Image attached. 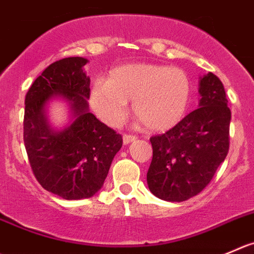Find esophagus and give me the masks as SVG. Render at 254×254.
Listing matches in <instances>:
<instances>
[{
  "label": "esophagus",
  "mask_w": 254,
  "mask_h": 254,
  "mask_svg": "<svg viewBox=\"0 0 254 254\" xmlns=\"http://www.w3.org/2000/svg\"><path fill=\"white\" fill-rule=\"evenodd\" d=\"M136 140V137L134 136V135H130V134H124V136H123V142H124V145H127L130 144V142L135 141Z\"/></svg>",
  "instance_id": "esophagus-1"
}]
</instances>
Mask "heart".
Segmentation results:
<instances>
[{
    "mask_svg": "<svg viewBox=\"0 0 254 254\" xmlns=\"http://www.w3.org/2000/svg\"><path fill=\"white\" fill-rule=\"evenodd\" d=\"M190 93V78L180 68L137 63L115 68L108 82L98 80L90 104L103 122L118 127L127 115V100H132L135 117L147 129L162 131L182 119Z\"/></svg>",
    "mask_w": 254,
    "mask_h": 254,
    "instance_id": "b5f03b06",
    "label": "heart"
}]
</instances>
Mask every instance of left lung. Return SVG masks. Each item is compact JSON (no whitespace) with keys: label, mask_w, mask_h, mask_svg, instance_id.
Wrapping results in <instances>:
<instances>
[{"label":"left lung","mask_w":254,"mask_h":254,"mask_svg":"<svg viewBox=\"0 0 254 254\" xmlns=\"http://www.w3.org/2000/svg\"><path fill=\"white\" fill-rule=\"evenodd\" d=\"M198 93V109L150 139L147 186L161 200L182 202L200 193L227 156L231 110L222 82L208 73L200 79Z\"/></svg>","instance_id":"8db88e82"}]
</instances>
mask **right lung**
<instances>
[{
    "label": "right lung",
    "instance_id": "add662e5",
    "mask_svg": "<svg viewBox=\"0 0 254 254\" xmlns=\"http://www.w3.org/2000/svg\"><path fill=\"white\" fill-rule=\"evenodd\" d=\"M88 59L69 57L52 63L31 85L24 99L23 141L29 165L41 186L64 200L94 196L104 185L123 137L89 113ZM62 96L72 113L61 130L46 118L49 100Z\"/></svg>",
    "mask_w": 254,
    "mask_h": 254
}]
</instances>
